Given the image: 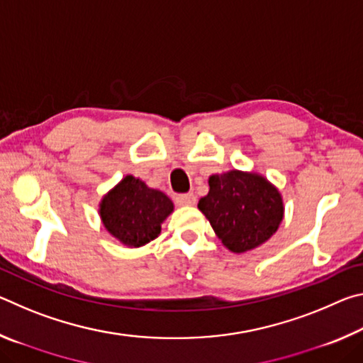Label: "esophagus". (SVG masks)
<instances>
[{
	"mask_svg": "<svg viewBox=\"0 0 363 363\" xmlns=\"http://www.w3.org/2000/svg\"><path fill=\"white\" fill-rule=\"evenodd\" d=\"M176 203L181 206H194L196 203V196L194 194H182L176 196Z\"/></svg>",
	"mask_w": 363,
	"mask_h": 363,
	"instance_id": "1",
	"label": "esophagus"
}]
</instances>
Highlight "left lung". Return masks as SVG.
Instances as JSON below:
<instances>
[{
	"label": "left lung",
	"instance_id": "1",
	"mask_svg": "<svg viewBox=\"0 0 363 363\" xmlns=\"http://www.w3.org/2000/svg\"><path fill=\"white\" fill-rule=\"evenodd\" d=\"M210 192L199 210L232 253H245L266 243L277 232L285 206L279 189L253 171L230 169L208 179Z\"/></svg>",
	"mask_w": 363,
	"mask_h": 363
}]
</instances>
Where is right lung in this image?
<instances>
[{
	"mask_svg": "<svg viewBox=\"0 0 363 363\" xmlns=\"http://www.w3.org/2000/svg\"><path fill=\"white\" fill-rule=\"evenodd\" d=\"M174 205L167 194L131 174L102 196L99 216L110 235L125 247H144L160 235Z\"/></svg>",
	"mask_w": 363,
	"mask_h": 363,
	"instance_id": "obj_1",
	"label": "right lung"
}]
</instances>
